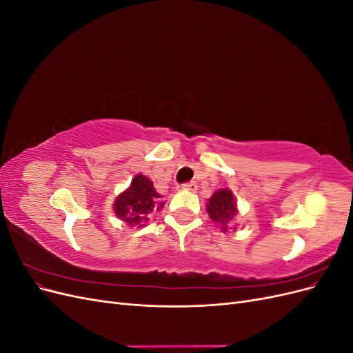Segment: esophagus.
Wrapping results in <instances>:
<instances>
[{
	"mask_svg": "<svg viewBox=\"0 0 353 353\" xmlns=\"http://www.w3.org/2000/svg\"><path fill=\"white\" fill-rule=\"evenodd\" d=\"M181 188L187 190V191H191V193H194V191L197 190V184L194 183V181H191V183H187L184 185H181Z\"/></svg>",
	"mask_w": 353,
	"mask_h": 353,
	"instance_id": "obj_1",
	"label": "esophagus"
}]
</instances>
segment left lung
I'll return each instance as SVG.
<instances>
[{
	"mask_svg": "<svg viewBox=\"0 0 353 353\" xmlns=\"http://www.w3.org/2000/svg\"><path fill=\"white\" fill-rule=\"evenodd\" d=\"M206 210L209 218L219 223L223 232L228 231V225L232 223V219L239 215L237 200L234 197L230 188H221L208 199Z\"/></svg>",
	"mask_w": 353,
	"mask_h": 353,
	"instance_id": "left-lung-1",
	"label": "left lung"
}]
</instances>
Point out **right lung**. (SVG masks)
<instances>
[{
    "instance_id": "right-lung-1",
    "label": "right lung",
    "mask_w": 353,
    "mask_h": 353,
    "mask_svg": "<svg viewBox=\"0 0 353 353\" xmlns=\"http://www.w3.org/2000/svg\"><path fill=\"white\" fill-rule=\"evenodd\" d=\"M160 197L162 196L156 191L152 179L137 174L131 185L114 199L113 212L126 225L143 227L153 210H160L165 206Z\"/></svg>"
}]
</instances>
